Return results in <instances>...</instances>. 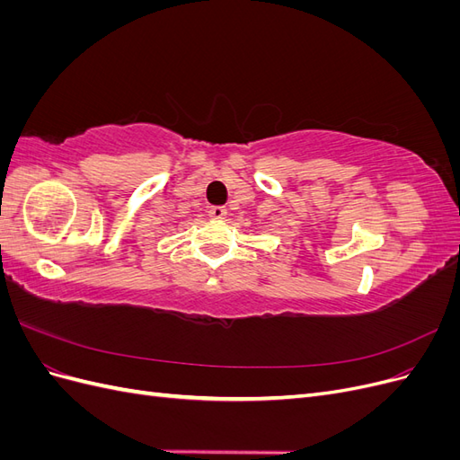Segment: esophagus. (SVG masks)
Wrapping results in <instances>:
<instances>
[{
	"instance_id": "esophagus-1",
	"label": "esophagus",
	"mask_w": 460,
	"mask_h": 460,
	"mask_svg": "<svg viewBox=\"0 0 460 460\" xmlns=\"http://www.w3.org/2000/svg\"><path fill=\"white\" fill-rule=\"evenodd\" d=\"M208 217L215 218V220H222L226 217V208L220 207V205H215V207L208 208Z\"/></svg>"
}]
</instances>
